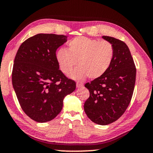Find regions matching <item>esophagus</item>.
<instances>
[{
    "instance_id": "34e87169",
    "label": "esophagus",
    "mask_w": 153,
    "mask_h": 153,
    "mask_svg": "<svg viewBox=\"0 0 153 153\" xmlns=\"http://www.w3.org/2000/svg\"><path fill=\"white\" fill-rule=\"evenodd\" d=\"M76 85H77V88H82L83 86V82L78 81V82H77L76 83Z\"/></svg>"
}]
</instances>
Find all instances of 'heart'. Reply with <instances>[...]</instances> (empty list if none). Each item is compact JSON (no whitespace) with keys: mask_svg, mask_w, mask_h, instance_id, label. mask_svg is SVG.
<instances>
[{"mask_svg":"<svg viewBox=\"0 0 153 153\" xmlns=\"http://www.w3.org/2000/svg\"><path fill=\"white\" fill-rule=\"evenodd\" d=\"M68 49H61L56 54L60 69L70 75L77 65L80 66L72 77L82 79L88 77L96 79L107 72L114 56V48L111 42L99 41L85 36H78L69 42Z\"/></svg>","mask_w":153,"mask_h":153,"instance_id":"obj_1","label":"heart"}]
</instances>
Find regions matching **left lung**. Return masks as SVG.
<instances>
[{"instance_id":"8db88e82","label":"left lung","mask_w":153,"mask_h":153,"mask_svg":"<svg viewBox=\"0 0 153 153\" xmlns=\"http://www.w3.org/2000/svg\"><path fill=\"white\" fill-rule=\"evenodd\" d=\"M102 38L113 44L114 59L103 75L85 85L90 97L85 102L84 110L94 123L107 125L119 119L128 108L134 90L136 68L124 42L109 36Z\"/></svg>"}]
</instances>
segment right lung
I'll return each instance as SVG.
<instances>
[{
	"label": "right lung",
	"instance_id": "1",
	"mask_svg": "<svg viewBox=\"0 0 153 153\" xmlns=\"http://www.w3.org/2000/svg\"><path fill=\"white\" fill-rule=\"evenodd\" d=\"M67 36L38 34L21 44L15 56L12 82L23 111L36 122L53 119L61 112L63 101L76 88L59 69L56 50Z\"/></svg>",
	"mask_w": 153,
	"mask_h": 153
}]
</instances>
